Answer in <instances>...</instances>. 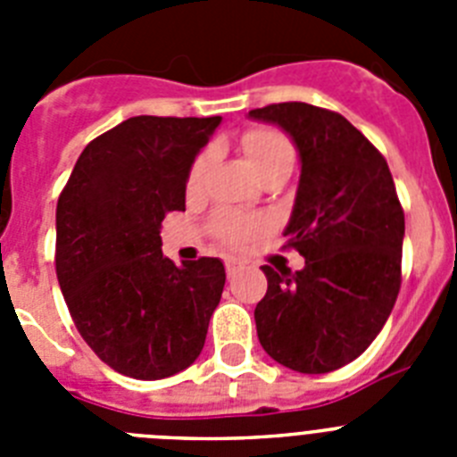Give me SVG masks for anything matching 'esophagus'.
Segmentation results:
<instances>
[{
    "label": "esophagus",
    "mask_w": 457,
    "mask_h": 457,
    "mask_svg": "<svg viewBox=\"0 0 457 457\" xmlns=\"http://www.w3.org/2000/svg\"><path fill=\"white\" fill-rule=\"evenodd\" d=\"M242 268H245V263L237 261V258H228V261H226V274H228V278L236 277Z\"/></svg>",
    "instance_id": "34e87169"
}]
</instances>
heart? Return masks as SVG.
I'll return each instance as SVG.
<instances>
[{
	"label": "heart",
	"instance_id": "1",
	"mask_svg": "<svg viewBox=\"0 0 457 457\" xmlns=\"http://www.w3.org/2000/svg\"><path fill=\"white\" fill-rule=\"evenodd\" d=\"M240 141L242 151H245L249 164H252V169L261 180L268 179L270 173H290V169H293L295 146L293 141L281 130H274V128H252V130L242 135ZM210 162H212V151H204L194 160L187 173V185H185L187 194L201 192ZM263 228V220L245 215V212H236V210H220L212 217V233L224 245H240L245 240H252Z\"/></svg>",
	"mask_w": 457,
	"mask_h": 457
}]
</instances>
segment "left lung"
<instances>
[{
    "label": "left lung",
    "instance_id": "left-lung-1",
    "mask_svg": "<svg viewBox=\"0 0 457 457\" xmlns=\"http://www.w3.org/2000/svg\"><path fill=\"white\" fill-rule=\"evenodd\" d=\"M300 151L302 173L286 247L304 268L263 265L258 341L297 373H332L369 348L401 290L405 212L382 153L337 112L306 103L252 109Z\"/></svg>",
    "mask_w": 457,
    "mask_h": 457
}]
</instances>
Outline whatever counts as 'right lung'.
I'll return each mask as SVG.
<instances>
[{"label":"right lung","mask_w":457,"mask_h":457,"mask_svg":"<svg viewBox=\"0 0 457 457\" xmlns=\"http://www.w3.org/2000/svg\"><path fill=\"white\" fill-rule=\"evenodd\" d=\"M221 116H132L96 137L56 204V278L88 348L116 373L162 379L194 364L224 290L220 258L179 265L162 220L185 210L194 157Z\"/></svg>","instance_id":"right-lung-1"}]
</instances>
